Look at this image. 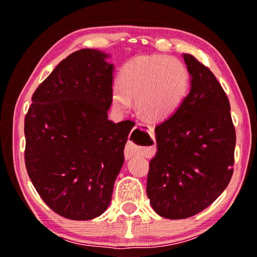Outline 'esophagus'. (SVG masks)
<instances>
[{
  "instance_id": "34e87169",
  "label": "esophagus",
  "mask_w": 257,
  "mask_h": 257,
  "mask_svg": "<svg viewBox=\"0 0 257 257\" xmlns=\"http://www.w3.org/2000/svg\"><path fill=\"white\" fill-rule=\"evenodd\" d=\"M133 154H135V150L132 149L131 143H127V145H126V149H125V158L126 159H130Z\"/></svg>"
}]
</instances>
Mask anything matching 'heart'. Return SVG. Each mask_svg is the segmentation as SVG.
Segmentation results:
<instances>
[{
    "label": "heart",
    "mask_w": 257,
    "mask_h": 257,
    "mask_svg": "<svg viewBox=\"0 0 257 257\" xmlns=\"http://www.w3.org/2000/svg\"><path fill=\"white\" fill-rule=\"evenodd\" d=\"M189 72L185 63L166 56H140L122 66L119 84L112 89V103L127 111L137 99L140 115L151 121L170 118L187 96Z\"/></svg>",
    "instance_id": "obj_1"
}]
</instances>
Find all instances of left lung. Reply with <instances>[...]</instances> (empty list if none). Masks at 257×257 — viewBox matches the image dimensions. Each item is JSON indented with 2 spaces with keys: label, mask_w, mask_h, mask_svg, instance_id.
Wrapping results in <instances>:
<instances>
[{
  "label": "left lung",
  "mask_w": 257,
  "mask_h": 257,
  "mask_svg": "<svg viewBox=\"0 0 257 257\" xmlns=\"http://www.w3.org/2000/svg\"><path fill=\"white\" fill-rule=\"evenodd\" d=\"M182 57L191 91L181 106L154 128L157 153L146 192L166 219H187L215 201L234 171L235 127L230 104L214 73L192 55Z\"/></svg>",
  "instance_id": "8db88e82"
}]
</instances>
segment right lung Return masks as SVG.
<instances>
[{
    "label": "right lung",
    "mask_w": 257,
    "mask_h": 257,
    "mask_svg": "<svg viewBox=\"0 0 257 257\" xmlns=\"http://www.w3.org/2000/svg\"><path fill=\"white\" fill-rule=\"evenodd\" d=\"M93 49L72 52L31 97L24 119L28 175L43 201L70 220L107 209L131 120L107 119L113 65Z\"/></svg>",
    "instance_id": "1"
}]
</instances>
